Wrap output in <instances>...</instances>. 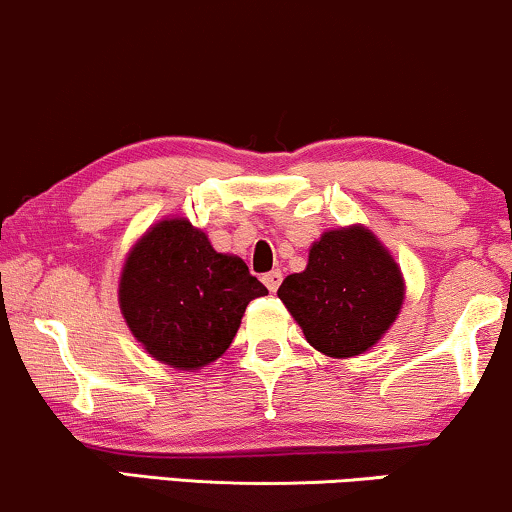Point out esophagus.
Segmentation results:
<instances>
[{
	"instance_id": "esophagus-1",
	"label": "esophagus",
	"mask_w": 512,
	"mask_h": 512,
	"mask_svg": "<svg viewBox=\"0 0 512 512\" xmlns=\"http://www.w3.org/2000/svg\"><path fill=\"white\" fill-rule=\"evenodd\" d=\"M281 281H283V276H281V271H278V269L269 271V274L262 276V283L269 288V293H276L278 286H281Z\"/></svg>"
}]
</instances>
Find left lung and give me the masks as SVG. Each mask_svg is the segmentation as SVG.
<instances>
[{
    "label": "left lung",
    "mask_w": 512,
    "mask_h": 512,
    "mask_svg": "<svg viewBox=\"0 0 512 512\" xmlns=\"http://www.w3.org/2000/svg\"><path fill=\"white\" fill-rule=\"evenodd\" d=\"M278 297L309 345L328 357H357L380 340L404 302V278L392 255L364 226L326 231L307 269L290 274Z\"/></svg>",
    "instance_id": "8db88e82"
}]
</instances>
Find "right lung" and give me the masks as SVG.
Wrapping results in <instances>:
<instances>
[{
	"instance_id": "right-lung-1",
	"label": "right lung",
	"mask_w": 512,
	"mask_h": 512,
	"mask_svg": "<svg viewBox=\"0 0 512 512\" xmlns=\"http://www.w3.org/2000/svg\"><path fill=\"white\" fill-rule=\"evenodd\" d=\"M267 288L186 219L155 224L129 252L120 309L146 352L181 371L222 357L250 300Z\"/></svg>"
}]
</instances>
